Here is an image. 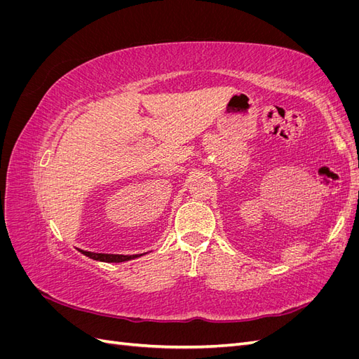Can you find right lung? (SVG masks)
<instances>
[{"instance_id":"add662e5","label":"right lung","mask_w":359,"mask_h":359,"mask_svg":"<svg viewBox=\"0 0 359 359\" xmlns=\"http://www.w3.org/2000/svg\"><path fill=\"white\" fill-rule=\"evenodd\" d=\"M79 250V248H78ZM79 252L85 256H88L90 259H94V260H100V262H114V264H118V262H126V260H130V259H136L139 256L142 255H107V253H94V252H86V250H79Z\"/></svg>"}]
</instances>
